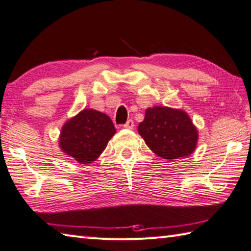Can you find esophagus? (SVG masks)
Segmentation results:
<instances>
[{
    "instance_id": "1",
    "label": "esophagus",
    "mask_w": 251,
    "mask_h": 251,
    "mask_svg": "<svg viewBox=\"0 0 251 251\" xmlns=\"http://www.w3.org/2000/svg\"><path fill=\"white\" fill-rule=\"evenodd\" d=\"M124 128H127V129H131V128H134V126H135V124H134V121L132 120H128L127 121L124 125Z\"/></svg>"
}]
</instances>
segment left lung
I'll list each match as a JSON object with an SVG mask.
<instances>
[{
	"mask_svg": "<svg viewBox=\"0 0 251 251\" xmlns=\"http://www.w3.org/2000/svg\"><path fill=\"white\" fill-rule=\"evenodd\" d=\"M138 131L156 155L168 161L189 156L195 150L199 138L189 115L167 106L148 108Z\"/></svg>",
	"mask_w": 251,
	"mask_h": 251,
	"instance_id": "1",
	"label": "left lung"
}]
</instances>
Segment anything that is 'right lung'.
<instances>
[{"mask_svg":"<svg viewBox=\"0 0 251 251\" xmlns=\"http://www.w3.org/2000/svg\"><path fill=\"white\" fill-rule=\"evenodd\" d=\"M115 131L108 115L84 109L62 126L59 147L78 163L89 164L103 152Z\"/></svg>","mask_w":251,"mask_h":251,"instance_id":"1","label":"right lung"}]
</instances>
